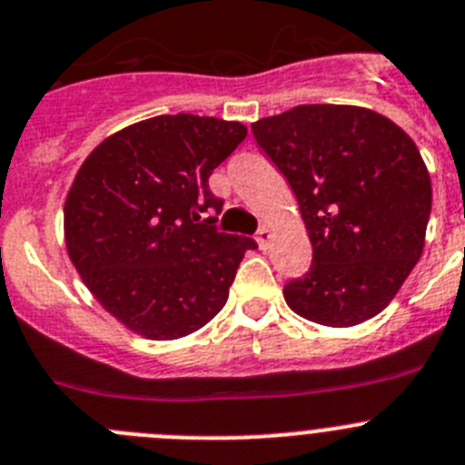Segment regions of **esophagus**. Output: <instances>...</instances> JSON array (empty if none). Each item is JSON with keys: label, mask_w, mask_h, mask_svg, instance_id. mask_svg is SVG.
Masks as SVG:
<instances>
[{"label": "esophagus", "mask_w": 465, "mask_h": 465, "mask_svg": "<svg viewBox=\"0 0 465 465\" xmlns=\"http://www.w3.org/2000/svg\"><path fill=\"white\" fill-rule=\"evenodd\" d=\"M254 238H257L259 247H262V250H266V247L271 245V229H268V227H262V229H259L257 236H254Z\"/></svg>", "instance_id": "obj_1"}]
</instances>
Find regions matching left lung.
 <instances>
[{
	"label": "left lung",
	"instance_id": "8db88e82",
	"mask_svg": "<svg viewBox=\"0 0 465 465\" xmlns=\"http://www.w3.org/2000/svg\"><path fill=\"white\" fill-rule=\"evenodd\" d=\"M252 133L296 193L312 266L284 284L302 319L358 325L388 307L424 247L431 179L418 146L379 112L298 105Z\"/></svg>",
	"mask_w": 465,
	"mask_h": 465
}]
</instances>
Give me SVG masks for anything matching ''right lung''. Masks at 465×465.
<instances>
[{"label": "right lung", "mask_w": 465, "mask_h": 465, "mask_svg": "<svg viewBox=\"0 0 465 465\" xmlns=\"http://www.w3.org/2000/svg\"><path fill=\"white\" fill-rule=\"evenodd\" d=\"M238 121L163 114L107 137L82 163L64 206L73 266L95 301L149 340H179L229 298L245 250L224 233L208 176L245 140Z\"/></svg>", "instance_id": "right-lung-1"}]
</instances>
